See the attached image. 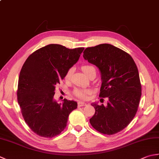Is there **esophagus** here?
Wrapping results in <instances>:
<instances>
[{"label":"esophagus","instance_id":"obj_1","mask_svg":"<svg viewBox=\"0 0 159 159\" xmlns=\"http://www.w3.org/2000/svg\"><path fill=\"white\" fill-rule=\"evenodd\" d=\"M86 105H87V104L85 102H78V107H79L86 106Z\"/></svg>","mask_w":159,"mask_h":159}]
</instances>
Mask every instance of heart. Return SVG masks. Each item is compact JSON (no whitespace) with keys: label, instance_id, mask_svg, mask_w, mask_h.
Segmentation results:
<instances>
[{"label":"heart","instance_id":"obj_1","mask_svg":"<svg viewBox=\"0 0 159 159\" xmlns=\"http://www.w3.org/2000/svg\"><path fill=\"white\" fill-rule=\"evenodd\" d=\"M95 69L94 67L90 65H83L81 67V70H83V72L85 73L86 75L87 74L89 73V71H91L92 70ZM71 72H72V70L70 69L66 74V76H65V79H68L70 77L71 75ZM89 91L87 89H76L74 90V95L76 96H77L78 98H81V99H85L86 98L87 95L89 93Z\"/></svg>","mask_w":159,"mask_h":159}]
</instances>
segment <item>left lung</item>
<instances>
[{"instance_id":"1","label":"left lung","mask_w":159,"mask_h":159,"mask_svg":"<svg viewBox=\"0 0 159 159\" xmlns=\"http://www.w3.org/2000/svg\"><path fill=\"white\" fill-rule=\"evenodd\" d=\"M83 57L100 70L99 96L108 98L107 106L92 104L96 111L90 124L101 133L116 134L130 123L139 107L141 85L137 67L129 54L109 43L87 48Z\"/></svg>"}]
</instances>
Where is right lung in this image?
Wrapping results in <instances>:
<instances>
[{"label":"right lung","mask_w":159,"mask_h":159,"mask_svg":"<svg viewBox=\"0 0 159 159\" xmlns=\"http://www.w3.org/2000/svg\"><path fill=\"white\" fill-rule=\"evenodd\" d=\"M84 48L69 49L49 44L30 55L20 71L18 102L25 122L38 135L52 138L66 128L70 113L77 102L54 99L55 87L79 59Z\"/></svg>","instance_id":"add662e5"}]
</instances>
